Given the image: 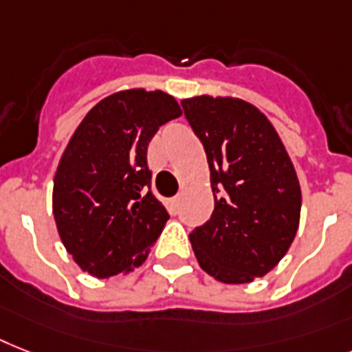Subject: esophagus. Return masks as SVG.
Segmentation results:
<instances>
[{
    "instance_id": "obj_1",
    "label": "esophagus",
    "mask_w": 352,
    "mask_h": 352,
    "mask_svg": "<svg viewBox=\"0 0 352 352\" xmlns=\"http://www.w3.org/2000/svg\"><path fill=\"white\" fill-rule=\"evenodd\" d=\"M179 204H181V197H173V199H170L168 206H170L171 213H177V210H179Z\"/></svg>"
}]
</instances>
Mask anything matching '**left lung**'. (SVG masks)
Returning a JSON list of instances; mask_svg holds the SVG:
<instances>
[{"instance_id":"8db88e82","label":"left lung","mask_w":352,"mask_h":352,"mask_svg":"<svg viewBox=\"0 0 352 352\" xmlns=\"http://www.w3.org/2000/svg\"><path fill=\"white\" fill-rule=\"evenodd\" d=\"M182 108L210 166L215 210L190 233L197 262L224 284L270 273L295 241L302 191L271 121L239 97L195 96Z\"/></svg>"}]
</instances>
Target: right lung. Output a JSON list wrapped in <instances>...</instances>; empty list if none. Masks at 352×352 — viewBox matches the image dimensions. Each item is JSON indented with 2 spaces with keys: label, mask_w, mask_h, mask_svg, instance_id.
Instances as JSON below:
<instances>
[{
  "label": "right lung",
  "mask_w": 352,
  "mask_h": 352,
  "mask_svg": "<svg viewBox=\"0 0 352 352\" xmlns=\"http://www.w3.org/2000/svg\"><path fill=\"white\" fill-rule=\"evenodd\" d=\"M181 116L170 94L130 88L97 102L70 137L52 211L65 250L88 275H128L150 255L170 217L150 191L148 144Z\"/></svg>",
  "instance_id": "add662e5"
}]
</instances>
